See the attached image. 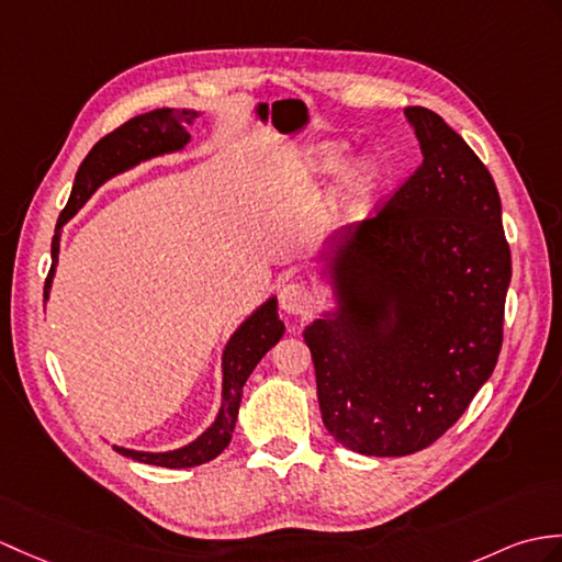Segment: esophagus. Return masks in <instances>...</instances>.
<instances>
[{"instance_id": "1", "label": "esophagus", "mask_w": 562, "mask_h": 562, "mask_svg": "<svg viewBox=\"0 0 562 562\" xmlns=\"http://www.w3.org/2000/svg\"><path fill=\"white\" fill-rule=\"evenodd\" d=\"M313 306V294L299 282H286L280 290V308L290 316H304Z\"/></svg>"}]
</instances>
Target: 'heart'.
<instances>
[{"label": "heart", "instance_id": "heart-1", "mask_svg": "<svg viewBox=\"0 0 562 562\" xmlns=\"http://www.w3.org/2000/svg\"><path fill=\"white\" fill-rule=\"evenodd\" d=\"M347 148L342 143L323 140L313 143L299 160V175L306 184H325V181L340 177V195L347 207H359L367 203L369 195L375 191L378 179H381V169L373 160L359 158L347 165Z\"/></svg>", "mask_w": 562, "mask_h": 562}]
</instances>
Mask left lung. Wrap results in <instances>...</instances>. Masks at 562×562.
<instances>
[{
    "mask_svg": "<svg viewBox=\"0 0 562 562\" xmlns=\"http://www.w3.org/2000/svg\"><path fill=\"white\" fill-rule=\"evenodd\" d=\"M404 116L424 162L323 241L333 306L304 328L325 428L373 458L419 452L464 414L498 361L513 278L486 165L440 114Z\"/></svg>",
    "mask_w": 562,
    "mask_h": 562,
    "instance_id": "8db88e82",
    "label": "left lung"
}]
</instances>
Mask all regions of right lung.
<instances>
[{"label": "right lung", "instance_id": "obj_1", "mask_svg": "<svg viewBox=\"0 0 562 562\" xmlns=\"http://www.w3.org/2000/svg\"><path fill=\"white\" fill-rule=\"evenodd\" d=\"M201 116V110H175L162 108L146 114H138L128 120L112 134L100 138L93 150L86 155L74 179V189L69 195V203L64 207L55 237H52V268L45 282V302L49 299L52 280H55V270L59 263V241H61V227L81 211L104 181H110L116 175H124L140 162H148L160 155H172L184 150L191 140L187 126L193 124ZM284 335V323L278 316V296L272 294L266 299L249 318H246L237 330L232 333L225 349H222V402L215 422L207 426L203 434L191 440L189 446L167 450V452H143V450H128L114 446V450L132 458L143 464L167 467V469H187L199 467L215 460L217 454L229 446L234 424L239 416V404L244 385L249 375L258 367L268 351L280 342Z\"/></svg>", "mask_w": 562, "mask_h": 562}]
</instances>
